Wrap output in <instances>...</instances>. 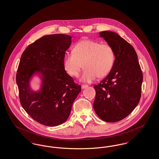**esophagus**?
<instances>
[{
	"mask_svg": "<svg viewBox=\"0 0 159 159\" xmlns=\"http://www.w3.org/2000/svg\"><path fill=\"white\" fill-rule=\"evenodd\" d=\"M81 87H82V89H84V88H86L88 87V85H86V84H82Z\"/></svg>",
	"mask_w": 159,
	"mask_h": 159,
	"instance_id": "esophagus-1",
	"label": "esophagus"
}]
</instances>
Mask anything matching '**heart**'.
Masks as SVG:
<instances>
[{"label": "heart", "instance_id": "b5f03b06", "mask_svg": "<svg viewBox=\"0 0 159 159\" xmlns=\"http://www.w3.org/2000/svg\"><path fill=\"white\" fill-rule=\"evenodd\" d=\"M115 52L110 45L84 39L76 43L73 52L66 55L63 65L67 73L72 77L78 76L83 67L85 69L80 80L91 83L98 76L103 77L108 75L113 68Z\"/></svg>", "mask_w": 159, "mask_h": 159}]
</instances>
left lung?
<instances>
[{"instance_id": "left-lung-1", "label": "left lung", "mask_w": 159, "mask_h": 159, "mask_svg": "<svg viewBox=\"0 0 159 159\" xmlns=\"http://www.w3.org/2000/svg\"><path fill=\"white\" fill-rule=\"evenodd\" d=\"M115 52L113 66L98 84L94 85L96 96L93 108L99 117L107 122L125 119L136 107L141 95L143 72L134 47L118 34L99 33Z\"/></svg>"}]
</instances>
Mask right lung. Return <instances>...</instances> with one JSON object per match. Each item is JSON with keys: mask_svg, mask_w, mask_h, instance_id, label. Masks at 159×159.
<instances>
[{"mask_svg": "<svg viewBox=\"0 0 159 159\" xmlns=\"http://www.w3.org/2000/svg\"><path fill=\"white\" fill-rule=\"evenodd\" d=\"M71 43L67 34L46 35L36 40L23 52L16 75L21 106L31 117L48 126L66 121L73 102L81 91L64 68L66 51ZM36 74L42 80L39 91L30 86Z\"/></svg>", "mask_w": 159, "mask_h": 159, "instance_id": "add662e5", "label": "right lung"}]
</instances>
